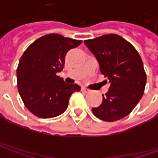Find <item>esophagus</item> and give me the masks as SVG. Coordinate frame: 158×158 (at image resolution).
Instances as JSON below:
<instances>
[{
	"label": "esophagus",
	"mask_w": 158,
	"mask_h": 158,
	"mask_svg": "<svg viewBox=\"0 0 158 158\" xmlns=\"http://www.w3.org/2000/svg\"><path fill=\"white\" fill-rule=\"evenodd\" d=\"M82 91L85 92V93H88V92H89V89L87 88H85V87H82Z\"/></svg>",
	"instance_id": "1"
}]
</instances>
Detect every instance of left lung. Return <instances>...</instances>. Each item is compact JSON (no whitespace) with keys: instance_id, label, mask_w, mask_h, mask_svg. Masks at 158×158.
I'll return each instance as SVG.
<instances>
[{"instance_id":"1","label":"left lung","mask_w":158,"mask_h":158,"mask_svg":"<svg viewBox=\"0 0 158 158\" xmlns=\"http://www.w3.org/2000/svg\"><path fill=\"white\" fill-rule=\"evenodd\" d=\"M84 44L94 54L101 73L110 82L102 104L91 109L93 114L110 122L123 118L134 110L144 93L147 76L140 54L117 34L84 40Z\"/></svg>"}]
</instances>
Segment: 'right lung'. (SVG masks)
<instances>
[{"instance_id":"right-lung-1","label":"right lung","mask_w":158,"mask_h":158,"mask_svg":"<svg viewBox=\"0 0 158 158\" xmlns=\"http://www.w3.org/2000/svg\"><path fill=\"white\" fill-rule=\"evenodd\" d=\"M81 43L60 34H47L35 40L22 55L16 69L17 88L24 106L37 117L60 115L67 110L71 95L81 89L57 76L67 52Z\"/></svg>"}]
</instances>
